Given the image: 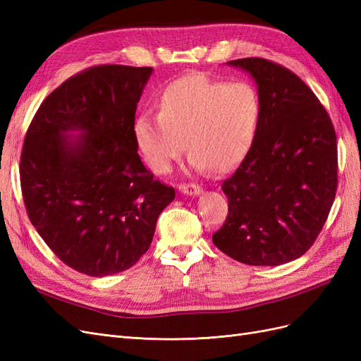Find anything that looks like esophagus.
I'll use <instances>...</instances> for the list:
<instances>
[{"mask_svg": "<svg viewBox=\"0 0 361 361\" xmlns=\"http://www.w3.org/2000/svg\"><path fill=\"white\" fill-rule=\"evenodd\" d=\"M179 191L187 195H199L203 192V188L197 183H182L179 185Z\"/></svg>", "mask_w": 361, "mask_h": 361, "instance_id": "obj_1", "label": "esophagus"}]
</instances>
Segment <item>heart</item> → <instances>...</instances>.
I'll return each instance as SVG.
<instances>
[{
    "label": "heart",
    "instance_id": "obj_1",
    "mask_svg": "<svg viewBox=\"0 0 361 361\" xmlns=\"http://www.w3.org/2000/svg\"><path fill=\"white\" fill-rule=\"evenodd\" d=\"M159 113L145 111L134 120L135 143L149 167L167 173L187 147L197 170L236 167L253 146L262 117L256 87L226 82L206 73H190L162 90Z\"/></svg>",
    "mask_w": 361,
    "mask_h": 361
}]
</instances>
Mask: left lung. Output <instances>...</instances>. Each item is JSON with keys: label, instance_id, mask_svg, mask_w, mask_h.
Here are the masks:
<instances>
[{"label": "left lung", "instance_id": "8db88e82", "mask_svg": "<svg viewBox=\"0 0 361 361\" xmlns=\"http://www.w3.org/2000/svg\"><path fill=\"white\" fill-rule=\"evenodd\" d=\"M227 64L255 80L262 117L253 146L221 185L228 214L212 243L247 265L288 264L313 245L333 206L334 126L318 97L289 69L257 57Z\"/></svg>", "mask_w": 361, "mask_h": 361}]
</instances>
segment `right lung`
Segmentation results:
<instances>
[{"instance_id": "1", "label": "right lung", "mask_w": 361, "mask_h": 361, "mask_svg": "<svg viewBox=\"0 0 361 361\" xmlns=\"http://www.w3.org/2000/svg\"><path fill=\"white\" fill-rule=\"evenodd\" d=\"M152 71L104 64L71 76L42 102L24 140L30 221L54 255L90 277L135 265L176 195L137 154L133 126Z\"/></svg>"}]
</instances>
